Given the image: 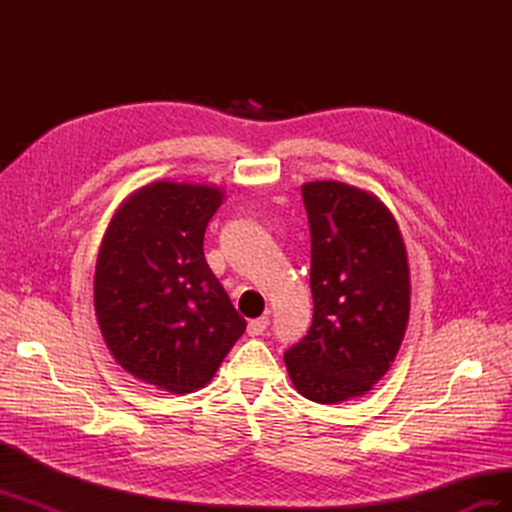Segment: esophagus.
<instances>
[{
    "instance_id": "obj_1",
    "label": "esophagus",
    "mask_w": 512,
    "mask_h": 512,
    "mask_svg": "<svg viewBox=\"0 0 512 512\" xmlns=\"http://www.w3.org/2000/svg\"><path fill=\"white\" fill-rule=\"evenodd\" d=\"M267 327H269V316H260L256 320L247 322V333H250L252 337L254 335H262V333L267 331Z\"/></svg>"
}]
</instances>
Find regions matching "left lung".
<instances>
[{
    "mask_svg": "<svg viewBox=\"0 0 512 512\" xmlns=\"http://www.w3.org/2000/svg\"><path fill=\"white\" fill-rule=\"evenodd\" d=\"M312 235V327L284 354L305 399L363 397L391 369L408 329L410 267L391 209L342 181L301 185Z\"/></svg>",
    "mask_w": 512,
    "mask_h": 512,
    "instance_id": "left-lung-1",
    "label": "left lung"
}]
</instances>
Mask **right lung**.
<instances>
[{"mask_svg":"<svg viewBox=\"0 0 512 512\" xmlns=\"http://www.w3.org/2000/svg\"><path fill=\"white\" fill-rule=\"evenodd\" d=\"M224 198L213 183H147L117 207L98 250L94 307L108 352L173 395L209 384L245 331L203 252Z\"/></svg>","mask_w":512,"mask_h":512,"instance_id":"1","label":"right lung"}]
</instances>
